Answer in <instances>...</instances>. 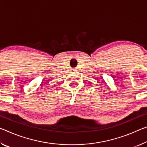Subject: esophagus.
<instances>
[{
	"label": "esophagus",
	"instance_id": "obj_1",
	"mask_svg": "<svg viewBox=\"0 0 147 147\" xmlns=\"http://www.w3.org/2000/svg\"><path fill=\"white\" fill-rule=\"evenodd\" d=\"M71 71H72V72H73V73H75V72H76V70L75 69H72L71 70Z\"/></svg>",
	"mask_w": 147,
	"mask_h": 147
}]
</instances>
